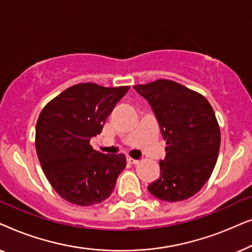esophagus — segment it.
<instances>
[{
  "mask_svg": "<svg viewBox=\"0 0 252 252\" xmlns=\"http://www.w3.org/2000/svg\"><path fill=\"white\" fill-rule=\"evenodd\" d=\"M127 163L130 165H136V164H139V160L133 159V158H130V157H127Z\"/></svg>",
  "mask_w": 252,
  "mask_h": 252,
  "instance_id": "1",
  "label": "esophagus"
}]
</instances>
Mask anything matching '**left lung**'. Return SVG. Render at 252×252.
<instances>
[{
  "label": "left lung",
  "mask_w": 252,
  "mask_h": 252,
  "mask_svg": "<svg viewBox=\"0 0 252 252\" xmlns=\"http://www.w3.org/2000/svg\"><path fill=\"white\" fill-rule=\"evenodd\" d=\"M134 89L149 103L166 141L160 177L148 186L155 197L184 201L211 177L220 148L215 111L204 96L178 82L159 79Z\"/></svg>",
  "instance_id": "obj_1"
}]
</instances>
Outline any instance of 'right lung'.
<instances>
[{
  "label": "right lung",
  "mask_w": 252,
  "mask_h": 252,
  "mask_svg": "<svg viewBox=\"0 0 252 252\" xmlns=\"http://www.w3.org/2000/svg\"><path fill=\"white\" fill-rule=\"evenodd\" d=\"M128 89L93 82L74 85L41 111L35 128L36 154L48 181L65 201L81 206L98 204L113 191L126 157L101 154L89 142L102 132Z\"/></svg>",
  "instance_id": "obj_1"
}]
</instances>
